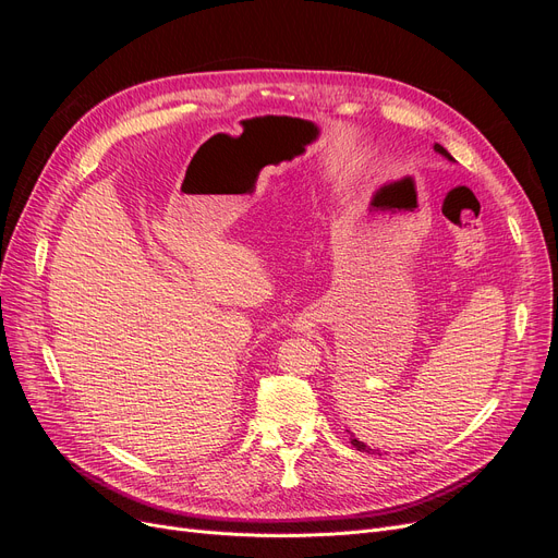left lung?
<instances>
[{"label":"left lung","instance_id":"left-lung-1","mask_svg":"<svg viewBox=\"0 0 558 558\" xmlns=\"http://www.w3.org/2000/svg\"><path fill=\"white\" fill-rule=\"evenodd\" d=\"M433 148H435V150H437V154H440V156H445L447 160H453V158H451V156L447 154V148H445V146H440V144H435ZM351 445H353V447H356V449H363V451H367V453H379V449H369V447H367L365 442H361V440H359V437H356V435H353V433H351Z\"/></svg>","mask_w":558,"mask_h":558}]
</instances>
